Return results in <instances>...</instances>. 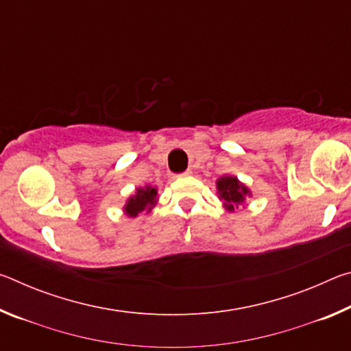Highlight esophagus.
<instances>
[{
  "instance_id": "esophagus-1",
  "label": "esophagus",
  "mask_w": 351,
  "mask_h": 351,
  "mask_svg": "<svg viewBox=\"0 0 351 351\" xmlns=\"http://www.w3.org/2000/svg\"><path fill=\"white\" fill-rule=\"evenodd\" d=\"M190 173H192V170H186V171H184V173H181V175H178V176H187V175H190Z\"/></svg>"
}]
</instances>
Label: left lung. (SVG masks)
Here are the masks:
<instances>
[{
  "label": "left lung",
  "instance_id": "left-lung-1",
  "mask_svg": "<svg viewBox=\"0 0 351 351\" xmlns=\"http://www.w3.org/2000/svg\"><path fill=\"white\" fill-rule=\"evenodd\" d=\"M218 198L223 201L226 210L234 212L245 203L246 197H251V190L237 180V176H221L217 181Z\"/></svg>",
  "mask_w": 351,
  "mask_h": 351
}]
</instances>
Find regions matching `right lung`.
Returning a JSON list of instances; mask_svg holds the SVG:
<instances>
[{"instance_id": "obj_1", "label": "right lung", "mask_w": 351, "mask_h": 351, "mask_svg": "<svg viewBox=\"0 0 351 351\" xmlns=\"http://www.w3.org/2000/svg\"><path fill=\"white\" fill-rule=\"evenodd\" d=\"M158 203V189L152 186L136 189V193L130 197L127 204L123 206V212L128 217H138L141 212H152L154 204Z\"/></svg>"}]
</instances>
